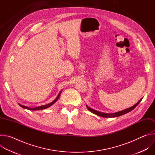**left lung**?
Wrapping results in <instances>:
<instances>
[{"instance_id": "obj_1", "label": "left lung", "mask_w": 155, "mask_h": 155, "mask_svg": "<svg viewBox=\"0 0 155 155\" xmlns=\"http://www.w3.org/2000/svg\"><path fill=\"white\" fill-rule=\"evenodd\" d=\"M142 98H141L136 104H134L133 106H132L128 108H126L125 110H121V111H120V112H115V113H114V114H105L104 112H99V111H97V110H94V109H93L90 107H88L87 105H86L87 108L90 110V111L92 113H93L94 114H96L98 116H100V117H104V118H114V117H120L121 115H124L130 111H132V110L134 109L137 105L141 102Z\"/></svg>"}]
</instances>
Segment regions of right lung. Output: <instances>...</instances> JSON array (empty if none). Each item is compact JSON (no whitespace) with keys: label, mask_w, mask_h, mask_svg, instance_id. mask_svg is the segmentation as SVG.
Returning a JSON list of instances; mask_svg holds the SVG:
<instances>
[{"label":"right lung","mask_w":155,"mask_h":155,"mask_svg":"<svg viewBox=\"0 0 155 155\" xmlns=\"http://www.w3.org/2000/svg\"><path fill=\"white\" fill-rule=\"evenodd\" d=\"M62 90L59 92V93L58 94V96L56 97V99L52 101L51 102L48 104H46V105H41V106H39V107H35V108H31V107H26V106H25V105H21L20 104H18L19 105H20L22 108H26V109H28V110H43V109H45V108H47L48 107H50V106H51L52 105H53L59 99L60 95H61V93L62 92Z\"/></svg>","instance_id":"obj_1"}]
</instances>
